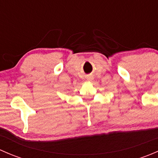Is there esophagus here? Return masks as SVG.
Listing matches in <instances>:
<instances>
[{"label": "esophagus", "mask_w": 158, "mask_h": 158, "mask_svg": "<svg viewBox=\"0 0 158 158\" xmlns=\"http://www.w3.org/2000/svg\"><path fill=\"white\" fill-rule=\"evenodd\" d=\"M92 79H93V77H92V76H88V77H87V79H88V80H92Z\"/></svg>", "instance_id": "1"}]
</instances>
